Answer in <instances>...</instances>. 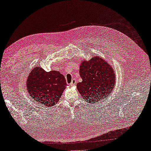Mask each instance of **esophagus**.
<instances>
[{
    "instance_id": "34e87169",
    "label": "esophagus",
    "mask_w": 151,
    "mask_h": 151,
    "mask_svg": "<svg viewBox=\"0 0 151 151\" xmlns=\"http://www.w3.org/2000/svg\"><path fill=\"white\" fill-rule=\"evenodd\" d=\"M76 83H77V81L75 79H73L72 80V82H71V83L70 84L71 86H75L76 84Z\"/></svg>"
}]
</instances>
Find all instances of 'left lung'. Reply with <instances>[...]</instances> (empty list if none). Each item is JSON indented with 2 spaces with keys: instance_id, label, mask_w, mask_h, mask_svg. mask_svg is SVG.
I'll return each mask as SVG.
<instances>
[{
  "instance_id": "obj_1",
  "label": "left lung",
  "mask_w": 151,
  "mask_h": 151,
  "mask_svg": "<svg viewBox=\"0 0 151 151\" xmlns=\"http://www.w3.org/2000/svg\"><path fill=\"white\" fill-rule=\"evenodd\" d=\"M79 74L83 79L77 83L79 93L88 103L94 104L107 98L115 87V74L108 62L100 57L81 63Z\"/></svg>"
}]
</instances>
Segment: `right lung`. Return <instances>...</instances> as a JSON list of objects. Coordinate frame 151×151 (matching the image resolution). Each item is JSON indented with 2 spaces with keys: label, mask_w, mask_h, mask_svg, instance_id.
Instances as JSON below:
<instances>
[{
  "label": "right lung",
  "mask_w": 151,
  "mask_h": 151,
  "mask_svg": "<svg viewBox=\"0 0 151 151\" xmlns=\"http://www.w3.org/2000/svg\"><path fill=\"white\" fill-rule=\"evenodd\" d=\"M67 85L60 72H46L40 67H36L30 72L26 83L30 98L47 107L57 103Z\"/></svg>",
  "instance_id": "1"
}]
</instances>
